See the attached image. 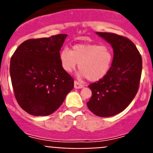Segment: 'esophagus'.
<instances>
[{
  "instance_id": "1",
  "label": "esophagus",
  "mask_w": 153,
  "mask_h": 153,
  "mask_svg": "<svg viewBox=\"0 0 153 153\" xmlns=\"http://www.w3.org/2000/svg\"><path fill=\"white\" fill-rule=\"evenodd\" d=\"M83 87V85L79 83L77 81H75L74 82V88L75 89H81Z\"/></svg>"
}]
</instances>
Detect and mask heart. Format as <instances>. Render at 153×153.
Here are the masks:
<instances>
[{
  "instance_id": "1",
  "label": "heart",
  "mask_w": 153,
  "mask_h": 153,
  "mask_svg": "<svg viewBox=\"0 0 153 153\" xmlns=\"http://www.w3.org/2000/svg\"><path fill=\"white\" fill-rule=\"evenodd\" d=\"M113 60V48L107 44H76L71 51L64 47L60 52V64L64 71L73 72L79 63L81 75L92 82L107 74Z\"/></svg>"
}]
</instances>
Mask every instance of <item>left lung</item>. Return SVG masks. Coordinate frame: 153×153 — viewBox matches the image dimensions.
Instances as JSON below:
<instances>
[{
    "label": "left lung",
    "mask_w": 153,
    "mask_h": 153,
    "mask_svg": "<svg viewBox=\"0 0 153 153\" xmlns=\"http://www.w3.org/2000/svg\"><path fill=\"white\" fill-rule=\"evenodd\" d=\"M97 34L111 44L114 56L107 74L89 85L92 97L86 104L98 117H112L123 111L136 97L143 61L136 45L129 39L106 32H97Z\"/></svg>",
    "instance_id": "obj_1"
}]
</instances>
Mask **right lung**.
<instances>
[{"label": "right lung", "mask_w": 153, "mask_h": 153, "mask_svg": "<svg viewBox=\"0 0 153 153\" xmlns=\"http://www.w3.org/2000/svg\"><path fill=\"white\" fill-rule=\"evenodd\" d=\"M67 34L30 39L13 53L10 74L14 96L24 111L48 116L61 106L74 80L62 68L60 51Z\"/></svg>", "instance_id": "right-lung-1"}]
</instances>
